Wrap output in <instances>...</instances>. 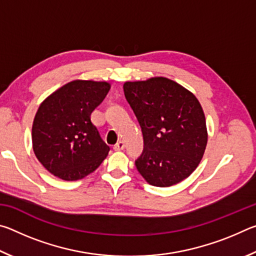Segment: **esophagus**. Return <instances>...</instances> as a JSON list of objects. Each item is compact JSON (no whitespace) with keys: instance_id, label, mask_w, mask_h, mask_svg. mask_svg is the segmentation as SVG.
<instances>
[{"instance_id":"34e87169","label":"esophagus","mask_w":256,"mask_h":256,"mask_svg":"<svg viewBox=\"0 0 256 256\" xmlns=\"http://www.w3.org/2000/svg\"><path fill=\"white\" fill-rule=\"evenodd\" d=\"M124 148H125V142L124 141H118V144L114 146V150H116V151H120V150H123Z\"/></svg>"}]
</instances>
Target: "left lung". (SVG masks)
<instances>
[{
    "instance_id": "left-lung-1",
    "label": "left lung",
    "mask_w": 256,
    "mask_h": 256,
    "mask_svg": "<svg viewBox=\"0 0 256 256\" xmlns=\"http://www.w3.org/2000/svg\"><path fill=\"white\" fill-rule=\"evenodd\" d=\"M123 89L144 134V150L136 162L140 175L158 188L188 178L208 144L206 116L198 98L164 76L126 81Z\"/></svg>"
}]
</instances>
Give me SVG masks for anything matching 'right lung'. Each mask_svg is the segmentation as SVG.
Wrapping results in <instances>:
<instances>
[{
  "label": "right lung",
  "mask_w": 256,
  "mask_h": 256,
  "mask_svg": "<svg viewBox=\"0 0 256 256\" xmlns=\"http://www.w3.org/2000/svg\"><path fill=\"white\" fill-rule=\"evenodd\" d=\"M110 89L107 81L78 79L42 100L32 123V149L50 174L68 182L82 180L107 157L110 146L90 116Z\"/></svg>",
  "instance_id": "right-lung-1"
}]
</instances>
